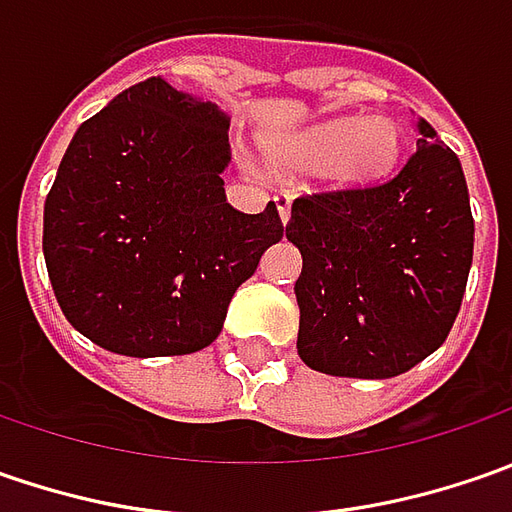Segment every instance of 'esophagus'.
<instances>
[{
  "mask_svg": "<svg viewBox=\"0 0 512 512\" xmlns=\"http://www.w3.org/2000/svg\"><path fill=\"white\" fill-rule=\"evenodd\" d=\"M273 202H276V210H279L282 225H287V222H290V205H293V196H290V193H276V196H273Z\"/></svg>",
  "mask_w": 512,
  "mask_h": 512,
  "instance_id": "obj_1",
  "label": "esophagus"
}]
</instances>
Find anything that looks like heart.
<instances>
[{
  "label": "heart",
  "instance_id": "b5f03b06",
  "mask_svg": "<svg viewBox=\"0 0 512 512\" xmlns=\"http://www.w3.org/2000/svg\"><path fill=\"white\" fill-rule=\"evenodd\" d=\"M402 148L399 128L387 116L327 119L267 139V156L282 168H319L336 187H362L382 179Z\"/></svg>",
  "mask_w": 512,
  "mask_h": 512
}]
</instances>
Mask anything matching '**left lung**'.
Returning a JSON list of instances; mask_svg holds the SVG:
<instances>
[{"mask_svg": "<svg viewBox=\"0 0 512 512\" xmlns=\"http://www.w3.org/2000/svg\"><path fill=\"white\" fill-rule=\"evenodd\" d=\"M419 142L382 185L299 196L285 233L302 253L299 356L347 379H390L439 350L473 265L462 162L419 119Z\"/></svg>", "mask_w": 512, "mask_h": 512, "instance_id": "left-lung-1", "label": "left lung"}]
</instances>
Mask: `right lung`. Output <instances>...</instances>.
Wrapping results in <instances>:
<instances>
[{"mask_svg": "<svg viewBox=\"0 0 512 512\" xmlns=\"http://www.w3.org/2000/svg\"><path fill=\"white\" fill-rule=\"evenodd\" d=\"M230 119L159 76L73 133L45 199L42 250L65 319L119 356L213 342L236 287L285 236L276 205H227Z\"/></svg>", "mask_w": 512, "mask_h": 512, "instance_id": "obj_1", "label": "right lung"}]
</instances>
